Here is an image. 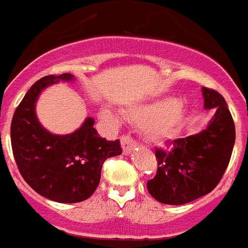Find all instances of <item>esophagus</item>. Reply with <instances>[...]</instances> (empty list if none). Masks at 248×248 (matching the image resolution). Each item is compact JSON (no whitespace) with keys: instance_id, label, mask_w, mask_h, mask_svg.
Masks as SVG:
<instances>
[{"instance_id":"34e87169","label":"esophagus","mask_w":248,"mask_h":248,"mask_svg":"<svg viewBox=\"0 0 248 248\" xmlns=\"http://www.w3.org/2000/svg\"><path fill=\"white\" fill-rule=\"evenodd\" d=\"M121 146L124 150V154H130L134 151L137 146V142L131 136H122L121 137Z\"/></svg>"}]
</instances>
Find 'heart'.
<instances>
[{
	"label": "heart",
	"instance_id": "b5f03b06",
	"mask_svg": "<svg viewBox=\"0 0 248 248\" xmlns=\"http://www.w3.org/2000/svg\"><path fill=\"white\" fill-rule=\"evenodd\" d=\"M170 110L172 112H170L169 116H166L163 121L156 122L155 124H153V126L150 127V139H153V140L155 141H160L169 136L170 132L172 131V128L175 127L179 121L182 120L183 114H184V106H183L182 103H178V102L174 101V99H166V101L157 103L155 107L150 108L149 111L143 114V116L147 118H157L164 116V114H166ZM102 116H103L106 120H117V116H116L112 111H109V109H103V111H102Z\"/></svg>",
	"mask_w": 248,
	"mask_h": 248
}]
</instances>
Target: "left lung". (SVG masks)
<instances>
[{
    "label": "left lung",
    "instance_id": "obj_1",
    "mask_svg": "<svg viewBox=\"0 0 248 248\" xmlns=\"http://www.w3.org/2000/svg\"><path fill=\"white\" fill-rule=\"evenodd\" d=\"M205 109H213L207 127L176 139L172 149H156L157 171L147 190L160 203L182 205L211 193L230 163L236 130L226 101L218 92L202 88Z\"/></svg>",
    "mask_w": 248,
    "mask_h": 248
}]
</instances>
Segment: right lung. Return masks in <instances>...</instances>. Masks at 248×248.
I'll return each mask as SVG.
<instances>
[{"mask_svg": "<svg viewBox=\"0 0 248 248\" xmlns=\"http://www.w3.org/2000/svg\"><path fill=\"white\" fill-rule=\"evenodd\" d=\"M73 82L69 73L46 76L32 84L16 108L11 122V145L18 171L36 193L58 203H78L94 193L102 165L122 154L120 141L102 139L88 117L78 130L54 135L39 122L35 105L51 84Z\"/></svg>", "mask_w": 248, "mask_h": 248, "instance_id": "obj_1", "label": "right lung"}]
</instances>
